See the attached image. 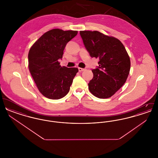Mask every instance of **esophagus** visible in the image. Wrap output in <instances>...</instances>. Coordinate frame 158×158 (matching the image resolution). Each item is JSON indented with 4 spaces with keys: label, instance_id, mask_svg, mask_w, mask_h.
<instances>
[{
    "label": "esophagus",
    "instance_id": "esophagus-1",
    "mask_svg": "<svg viewBox=\"0 0 158 158\" xmlns=\"http://www.w3.org/2000/svg\"><path fill=\"white\" fill-rule=\"evenodd\" d=\"M78 69H79V72H82V71H83V70H85V69H83V68H78Z\"/></svg>",
    "mask_w": 158,
    "mask_h": 158
}]
</instances>
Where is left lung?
I'll list each match as a JSON object with an SVG mask.
<instances>
[{"label": "left lung", "instance_id": "1", "mask_svg": "<svg viewBox=\"0 0 158 158\" xmlns=\"http://www.w3.org/2000/svg\"><path fill=\"white\" fill-rule=\"evenodd\" d=\"M80 35L90 57L99 59V66L92 70L94 77L89 89L97 98H110L127 79L130 69L127 52L119 40L97 31H81Z\"/></svg>", "mask_w": 158, "mask_h": 158}]
</instances>
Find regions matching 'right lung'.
I'll return each instance as SVG.
<instances>
[{"instance_id":"1","label":"right lung","mask_w":158,"mask_h":158,"mask_svg":"<svg viewBox=\"0 0 158 158\" xmlns=\"http://www.w3.org/2000/svg\"><path fill=\"white\" fill-rule=\"evenodd\" d=\"M77 31L53 29L44 33L31 47L28 68L39 91L46 98L59 99L68 94L76 68L61 67V59L68 42L75 37Z\"/></svg>"}]
</instances>
